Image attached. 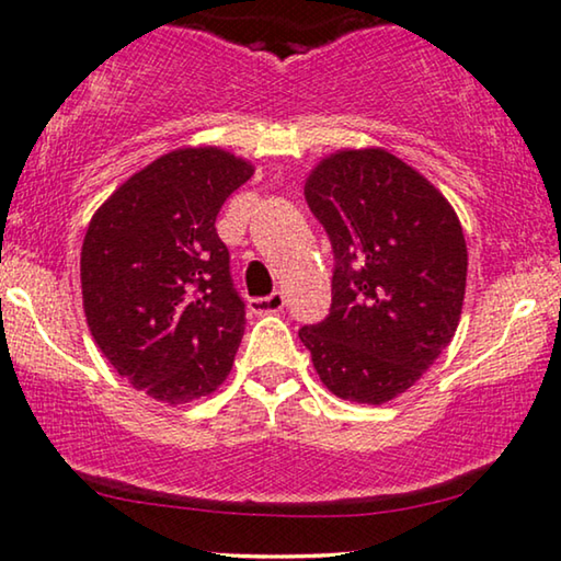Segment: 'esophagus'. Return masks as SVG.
<instances>
[{
    "label": "esophagus",
    "instance_id": "34e87169",
    "mask_svg": "<svg viewBox=\"0 0 561 561\" xmlns=\"http://www.w3.org/2000/svg\"><path fill=\"white\" fill-rule=\"evenodd\" d=\"M249 307H251V312H279L284 307V295L279 289H274L272 295H266V297L249 299Z\"/></svg>",
    "mask_w": 561,
    "mask_h": 561
}]
</instances>
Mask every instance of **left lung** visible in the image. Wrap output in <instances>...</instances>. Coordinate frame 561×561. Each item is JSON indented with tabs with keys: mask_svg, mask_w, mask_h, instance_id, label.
I'll return each instance as SVG.
<instances>
[{
	"mask_svg": "<svg viewBox=\"0 0 561 561\" xmlns=\"http://www.w3.org/2000/svg\"><path fill=\"white\" fill-rule=\"evenodd\" d=\"M333 247V302L299 330L335 397L383 404L437 360L460 322L468 249L453 205L386 149H345L307 178Z\"/></svg>",
	"mask_w": 561,
	"mask_h": 561,
	"instance_id": "8db88e82",
	"label": "left lung"
}]
</instances>
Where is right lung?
Segmentation results:
<instances>
[{
  "label": "right lung",
  "instance_id": "obj_1",
  "mask_svg": "<svg viewBox=\"0 0 561 561\" xmlns=\"http://www.w3.org/2000/svg\"><path fill=\"white\" fill-rule=\"evenodd\" d=\"M251 175L224 149H175L91 218L81 249L91 335L116 374L157 401L201 399L233 366L247 305L216 218Z\"/></svg>",
  "mask_w": 561,
  "mask_h": 561
}]
</instances>
